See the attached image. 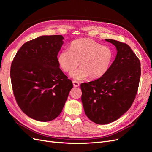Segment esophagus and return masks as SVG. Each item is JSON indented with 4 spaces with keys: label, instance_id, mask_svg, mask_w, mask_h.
Returning a JSON list of instances; mask_svg holds the SVG:
<instances>
[{
    "label": "esophagus",
    "instance_id": "obj_1",
    "mask_svg": "<svg viewBox=\"0 0 152 152\" xmlns=\"http://www.w3.org/2000/svg\"><path fill=\"white\" fill-rule=\"evenodd\" d=\"M73 84L74 87H79V83L77 81H73Z\"/></svg>",
    "mask_w": 152,
    "mask_h": 152
}]
</instances>
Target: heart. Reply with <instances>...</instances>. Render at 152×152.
Returning a JSON list of instances; mask_svg holds the SVG:
<instances>
[{
	"label": "heart",
	"mask_w": 152,
	"mask_h": 152,
	"mask_svg": "<svg viewBox=\"0 0 152 152\" xmlns=\"http://www.w3.org/2000/svg\"><path fill=\"white\" fill-rule=\"evenodd\" d=\"M113 59L112 49L107 45L89 38L72 41L70 49H63L58 56V62L61 70L71 73L77 66L80 67L72 73L71 77L80 80L89 77L99 79L108 70Z\"/></svg>",
	"instance_id": "heart-1"
}]
</instances>
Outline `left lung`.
<instances>
[{"label": "left lung", "mask_w": 152, "mask_h": 152, "mask_svg": "<svg viewBox=\"0 0 152 152\" xmlns=\"http://www.w3.org/2000/svg\"><path fill=\"white\" fill-rule=\"evenodd\" d=\"M106 40L116 47L115 59L103 76L80 84L85 113L98 124L116 121L130 108L141 76L140 59L130 47L115 40Z\"/></svg>", "instance_id": "1"}]
</instances>
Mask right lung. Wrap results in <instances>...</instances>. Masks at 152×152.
<instances>
[{
  "mask_svg": "<svg viewBox=\"0 0 152 152\" xmlns=\"http://www.w3.org/2000/svg\"><path fill=\"white\" fill-rule=\"evenodd\" d=\"M63 39L54 35L28 41L12 61L10 76L16 103L36 121L48 122L58 117L73 88L58 62Z\"/></svg>",
  "mask_w": 152,
  "mask_h": 152,
  "instance_id": "obj_1",
  "label": "right lung"
}]
</instances>
